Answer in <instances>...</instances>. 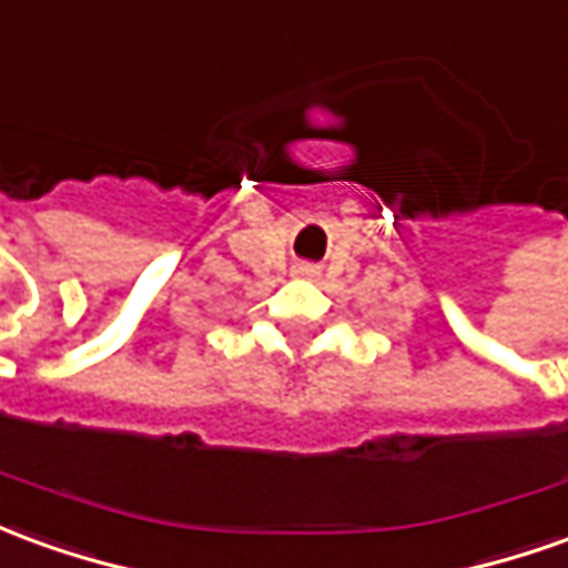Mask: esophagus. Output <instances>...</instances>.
<instances>
[{
    "instance_id": "34e87169",
    "label": "esophagus",
    "mask_w": 568,
    "mask_h": 568,
    "mask_svg": "<svg viewBox=\"0 0 568 568\" xmlns=\"http://www.w3.org/2000/svg\"><path fill=\"white\" fill-rule=\"evenodd\" d=\"M301 273H313V271H311V267H301Z\"/></svg>"
}]
</instances>
